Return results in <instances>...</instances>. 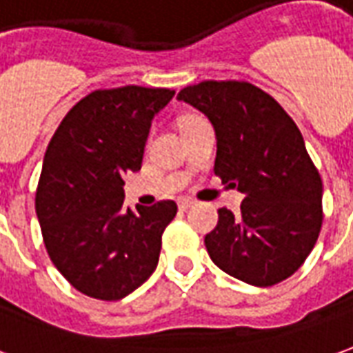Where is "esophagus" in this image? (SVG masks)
Wrapping results in <instances>:
<instances>
[{
	"mask_svg": "<svg viewBox=\"0 0 353 353\" xmlns=\"http://www.w3.org/2000/svg\"><path fill=\"white\" fill-rule=\"evenodd\" d=\"M192 205H194V201H192V200H181V201H179V209H181V211H186V209H190Z\"/></svg>",
	"mask_w": 353,
	"mask_h": 353,
	"instance_id": "1",
	"label": "esophagus"
}]
</instances>
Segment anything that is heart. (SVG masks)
Returning a JSON list of instances; mask_svg holds the SVG:
<instances>
[{
    "label": "heart",
    "mask_w": 353,
    "mask_h": 353,
    "mask_svg": "<svg viewBox=\"0 0 353 353\" xmlns=\"http://www.w3.org/2000/svg\"><path fill=\"white\" fill-rule=\"evenodd\" d=\"M194 119H198V117H194V115L184 117V119H182V123H181V125H184V123H188V121H194Z\"/></svg>",
    "instance_id": "heart-1"
}]
</instances>
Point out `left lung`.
<instances>
[{
	"instance_id": "8db88e82",
	"label": "left lung",
	"mask_w": 353,
	"mask_h": 353,
	"mask_svg": "<svg viewBox=\"0 0 353 353\" xmlns=\"http://www.w3.org/2000/svg\"><path fill=\"white\" fill-rule=\"evenodd\" d=\"M179 99L208 115L217 136L213 171L244 194L236 215L219 209L205 234L211 261L254 286H273L311 254L323 225V181L292 117L240 80H203Z\"/></svg>"
}]
</instances>
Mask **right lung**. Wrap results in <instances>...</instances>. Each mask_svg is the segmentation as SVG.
Here are the masks:
<instances>
[{
	"instance_id": "1",
	"label": "right lung",
	"mask_w": 353,
	"mask_h": 353,
	"mask_svg": "<svg viewBox=\"0 0 353 353\" xmlns=\"http://www.w3.org/2000/svg\"><path fill=\"white\" fill-rule=\"evenodd\" d=\"M169 88L96 90L70 109L43 155L36 215L48 255L79 292L115 302L155 271L172 200L125 208L123 176L140 171Z\"/></svg>"
}]
</instances>
